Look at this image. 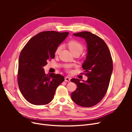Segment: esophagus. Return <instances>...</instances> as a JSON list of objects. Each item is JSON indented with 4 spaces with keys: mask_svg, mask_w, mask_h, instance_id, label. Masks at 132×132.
Instances as JSON below:
<instances>
[{
    "mask_svg": "<svg viewBox=\"0 0 132 132\" xmlns=\"http://www.w3.org/2000/svg\"><path fill=\"white\" fill-rule=\"evenodd\" d=\"M70 78L69 77H65V81H68V82H69V81H70Z\"/></svg>",
    "mask_w": 132,
    "mask_h": 132,
    "instance_id": "esophagus-1",
    "label": "esophagus"
}]
</instances>
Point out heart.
Listing matches in <instances>:
<instances>
[{"label": "heart", "mask_w": 132, "mask_h": 132, "mask_svg": "<svg viewBox=\"0 0 132 132\" xmlns=\"http://www.w3.org/2000/svg\"><path fill=\"white\" fill-rule=\"evenodd\" d=\"M67 45L69 50L73 54H75L76 53H78L80 54L82 53V52L84 50V46L80 42L76 40L69 41L67 43ZM61 49H62V46L61 45L58 46L57 48H56V50L55 52V54L56 55L59 54L61 52ZM71 67V65H67L65 66V68L67 71L71 72V70H70Z\"/></svg>", "instance_id": "heart-1"}]
</instances>
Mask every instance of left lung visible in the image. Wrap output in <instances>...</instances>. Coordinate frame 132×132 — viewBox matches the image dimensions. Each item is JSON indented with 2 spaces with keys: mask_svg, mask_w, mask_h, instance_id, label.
I'll return each instance as SVG.
<instances>
[{
  "mask_svg": "<svg viewBox=\"0 0 132 132\" xmlns=\"http://www.w3.org/2000/svg\"><path fill=\"white\" fill-rule=\"evenodd\" d=\"M73 35L84 38L87 42L88 53L82 67L88 79L82 82L71 79L77 86L71 98L78 105L91 107L100 102L107 92L113 71L112 59L107 45L98 36L88 31Z\"/></svg>",
  "mask_w": 132,
  "mask_h": 132,
  "instance_id": "left-lung-1",
  "label": "left lung"
}]
</instances>
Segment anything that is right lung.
<instances>
[{"instance_id":"1","label":"right lung","mask_w":132,"mask_h":132,"mask_svg":"<svg viewBox=\"0 0 132 132\" xmlns=\"http://www.w3.org/2000/svg\"><path fill=\"white\" fill-rule=\"evenodd\" d=\"M69 33L54 31L37 34L27 42L19 59L18 83L23 97L34 105H45L53 99L57 87L64 81L60 74L45 73L43 67L55 57L57 47Z\"/></svg>"}]
</instances>
